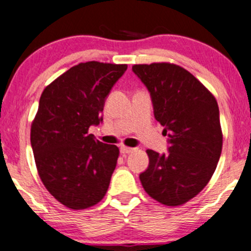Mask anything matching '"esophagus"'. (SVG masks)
Listing matches in <instances>:
<instances>
[{
  "label": "esophagus",
  "mask_w": 251,
  "mask_h": 251,
  "mask_svg": "<svg viewBox=\"0 0 251 251\" xmlns=\"http://www.w3.org/2000/svg\"><path fill=\"white\" fill-rule=\"evenodd\" d=\"M134 150H135V149H133V148H128V146H121V152H122L123 155H126V153H130V152H133Z\"/></svg>",
  "instance_id": "obj_1"
}]
</instances>
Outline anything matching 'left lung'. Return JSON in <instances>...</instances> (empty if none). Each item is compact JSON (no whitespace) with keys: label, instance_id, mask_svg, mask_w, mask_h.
<instances>
[{"label":"left lung","instance_id":"1","mask_svg":"<svg viewBox=\"0 0 251 251\" xmlns=\"http://www.w3.org/2000/svg\"><path fill=\"white\" fill-rule=\"evenodd\" d=\"M151 94L153 113L170 138V152L146 150L140 175L145 192L166 206H180L210 182L222 151L220 111L212 93L190 72L170 62L134 64Z\"/></svg>","mask_w":251,"mask_h":251}]
</instances>
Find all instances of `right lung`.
Returning a JSON list of instances; mask_svg holds the SVG:
<instances>
[{
    "label": "right lung",
    "instance_id": "add662e5",
    "mask_svg": "<svg viewBox=\"0 0 251 251\" xmlns=\"http://www.w3.org/2000/svg\"><path fill=\"white\" fill-rule=\"evenodd\" d=\"M126 67L79 63L42 91L31 122V148L42 184L68 209H89L107 193L120 149L88 131L102 121L106 96Z\"/></svg>",
    "mask_w": 251,
    "mask_h": 251
}]
</instances>
